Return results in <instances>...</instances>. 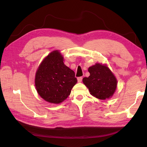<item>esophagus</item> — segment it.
Instances as JSON below:
<instances>
[{"label": "esophagus", "mask_w": 147, "mask_h": 147, "mask_svg": "<svg viewBox=\"0 0 147 147\" xmlns=\"http://www.w3.org/2000/svg\"><path fill=\"white\" fill-rule=\"evenodd\" d=\"M82 79H83V78H82V77H78V78H77L78 82V83H81V82H82Z\"/></svg>", "instance_id": "1"}]
</instances>
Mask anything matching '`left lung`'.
<instances>
[{"label": "left lung", "mask_w": 147, "mask_h": 147, "mask_svg": "<svg viewBox=\"0 0 147 147\" xmlns=\"http://www.w3.org/2000/svg\"><path fill=\"white\" fill-rule=\"evenodd\" d=\"M90 75L83 78L90 94L101 100L111 98L117 88V80L106 64L96 63L88 68Z\"/></svg>", "instance_id": "left-lung-1"}]
</instances>
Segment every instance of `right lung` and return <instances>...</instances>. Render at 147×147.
<instances>
[{
    "instance_id": "obj_1",
    "label": "right lung",
    "mask_w": 147,
    "mask_h": 147,
    "mask_svg": "<svg viewBox=\"0 0 147 147\" xmlns=\"http://www.w3.org/2000/svg\"><path fill=\"white\" fill-rule=\"evenodd\" d=\"M64 57L59 50L48 54L35 73V86L43 99L59 104L67 98L77 82L75 72L64 63Z\"/></svg>"
}]
</instances>
